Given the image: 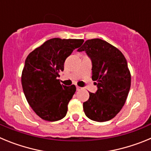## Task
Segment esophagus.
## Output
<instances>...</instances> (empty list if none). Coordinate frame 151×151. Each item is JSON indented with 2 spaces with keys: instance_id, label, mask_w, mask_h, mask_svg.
Returning <instances> with one entry per match:
<instances>
[{
  "instance_id": "1",
  "label": "esophagus",
  "mask_w": 151,
  "mask_h": 151,
  "mask_svg": "<svg viewBox=\"0 0 151 151\" xmlns=\"http://www.w3.org/2000/svg\"><path fill=\"white\" fill-rule=\"evenodd\" d=\"M80 89H81V88L78 87V86H76V90H77V91H79Z\"/></svg>"
}]
</instances>
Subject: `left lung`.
Returning <instances> with one entry per match:
<instances>
[{"instance_id":"8db88e82","label":"left lung","mask_w":151,"mask_h":151,"mask_svg":"<svg viewBox=\"0 0 151 151\" xmlns=\"http://www.w3.org/2000/svg\"><path fill=\"white\" fill-rule=\"evenodd\" d=\"M78 51H85L91 60V78L97 87L83 103L85 115L96 122L110 120L124 106L130 90L127 61L119 49L100 38L87 40Z\"/></svg>"}]
</instances>
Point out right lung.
Segmentation results:
<instances>
[{
  "label": "right lung",
  "mask_w": 151,
  "mask_h": 151,
  "mask_svg": "<svg viewBox=\"0 0 151 151\" xmlns=\"http://www.w3.org/2000/svg\"><path fill=\"white\" fill-rule=\"evenodd\" d=\"M83 39L47 40L28 55L22 73V86L29 104L42 119L54 122L66 116L68 104L76 91L60 82L64 62Z\"/></svg>",
  "instance_id": "obj_1"
}]
</instances>
